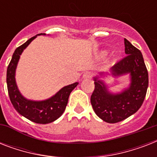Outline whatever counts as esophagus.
<instances>
[{"label":"esophagus","mask_w":157,"mask_h":157,"mask_svg":"<svg viewBox=\"0 0 157 157\" xmlns=\"http://www.w3.org/2000/svg\"><path fill=\"white\" fill-rule=\"evenodd\" d=\"M92 76H93L92 72H90V71H86V72H85V73L83 74V78L84 79H90L92 77Z\"/></svg>","instance_id":"34e87169"}]
</instances>
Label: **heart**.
Masks as SVG:
<instances>
[{"mask_svg":"<svg viewBox=\"0 0 157 157\" xmlns=\"http://www.w3.org/2000/svg\"><path fill=\"white\" fill-rule=\"evenodd\" d=\"M103 54H104V53H103Z\"/></svg>","mask_w":157,"mask_h":157,"instance_id":"obj_1","label":"heart"}]
</instances>
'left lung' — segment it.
Returning <instances> with one entry per match:
<instances>
[{"label": "left lung", "instance_id": "left-lung-1", "mask_svg": "<svg viewBox=\"0 0 157 157\" xmlns=\"http://www.w3.org/2000/svg\"><path fill=\"white\" fill-rule=\"evenodd\" d=\"M126 56L111 68L113 76H130V84L121 93L112 94L98 76L94 78V90L90 98L93 109L107 123H117L134 114L141 107L148 87V72L141 51L124 39ZM103 75V73H100Z\"/></svg>", "mask_w": 157, "mask_h": 157}]
</instances>
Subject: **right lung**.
<instances>
[{"instance_id":"right-lung-1","label":"right lung","mask_w":157,"mask_h":157,"mask_svg":"<svg viewBox=\"0 0 157 157\" xmlns=\"http://www.w3.org/2000/svg\"><path fill=\"white\" fill-rule=\"evenodd\" d=\"M38 35H45V34L40 33ZM36 36L37 35L30 38L24 44L18 46L14 50L10 63L7 67L6 82H7V89H8L10 99L16 111L23 117L30 120L31 121L35 122L37 124H48L54 121L55 120L61 117L67 104L69 95L71 91L75 89V87H76V86L78 85V82L64 86L63 88H62L53 97L48 98L46 100H28L21 94L16 85V67L23 50L26 49L27 46Z\"/></svg>"}]
</instances>
